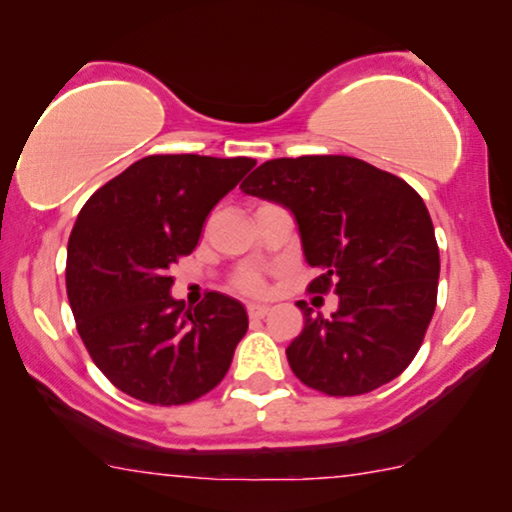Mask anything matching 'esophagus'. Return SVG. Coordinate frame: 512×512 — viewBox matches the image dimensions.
I'll return each mask as SVG.
<instances>
[{
    "label": "esophagus",
    "mask_w": 512,
    "mask_h": 512,
    "mask_svg": "<svg viewBox=\"0 0 512 512\" xmlns=\"http://www.w3.org/2000/svg\"><path fill=\"white\" fill-rule=\"evenodd\" d=\"M269 312L267 305H248V317L250 319H262Z\"/></svg>",
    "instance_id": "obj_1"
}]
</instances>
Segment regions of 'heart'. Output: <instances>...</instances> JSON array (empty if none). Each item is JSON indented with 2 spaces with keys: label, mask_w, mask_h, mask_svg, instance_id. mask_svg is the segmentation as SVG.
Wrapping results in <instances>:
<instances>
[{
  "label": "heart",
  "mask_w": 512,
  "mask_h": 512,
  "mask_svg": "<svg viewBox=\"0 0 512 512\" xmlns=\"http://www.w3.org/2000/svg\"><path fill=\"white\" fill-rule=\"evenodd\" d=\"M233 286L238 288V291L243 293H250V295H257L264 291V281L257 276L255 272H243L236 276V281H233Z\"/></svg>",
  "instance_id": "heart-1"
}]
</instances>
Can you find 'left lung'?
Wrapping results in <instances>:
<instances>
[{
  "label": "left lung",
  "instance_id": "obj_1",
  "mask_svg": "<svg viewBox=\"0 0 512 512\" xmlns=\"http://www.w3.org/2000/svg\"><path fill=\"white\" fill-rule=\"evenodd\" d=\"M298 221L310 293L338 295L331 317L298 300L305 326L286 348L293 374L326 396L396 379L434 317L439 245L427 205L403 178L343 155L269 159L240 183Z\"/></svg>",
  "mask_w": 512,
  "mask_h": 512
}]
</instances>
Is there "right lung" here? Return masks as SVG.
<instances>
[{
	"mask_svg": "<svg viewBox=\"0 0 512 512\" xmlns=\"http://www.w3.org/2000/svg\"><path fill=\"white\" fill-rule=\"evenodd\" d=\"M255 164L150 155L80 209L66 293L92 362L119 391L169 408L205 396L229 372L248 312L217 291L186 310L171 298L169 269L195 250L207 214Z\"/></svg>",
	"mask_w": 512,
	"mask_h": 512,
	"instance_id": "right-lung-1",
	"label": "right lung"
}]
</instances>
